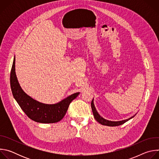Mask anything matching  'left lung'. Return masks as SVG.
<instances>
[{
	"label": "left lung",
	"instance_id": "1",
	"mask_svg": "<svg viewBox=\"0 0 159 159\" xmlns=\"http://www.w3.org/2000/svg\"><path fill=\"white\" fill-rule=\"evenodd\" d=\"M91 107H92V111H93V112L94 117L96 119V120L98 123H99L100 124H101L102 125H105V126H120L121 125H123L125 123H126V121L131 120V118H134V116L136 115H137V114H135L133 116H131L129 118H128L126 120H121V121H109V120H106V119L103 118L102 116H100V115L98 112V111H97V110L95 107V106H94V99L91 101Z\"/></svg>",
	"mask_w": 159,
	"mask_h": 159
}]
</instances>
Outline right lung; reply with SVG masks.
Segmentation results:
<instances>
[{
	"mask_svg": "<svg viewBox=\"0 0 159 159\" xmlns=\"http://www.w3.org/2000/svg\"><path fill=\"white\" fill-rule=\"evenodd\" d=\"M15 57L10 75L13 96L22 110L32 120L41 123H54L60 121L65 115L70 102L80 93H75L61 101L52 104L40 102L28 96L20 86L16 74Z\"/></svg>",
	"mask_w": 159,
	"mask_h": 159,
	"instance_id": "obj_1",
	"label": "right lung"
}]
</instances>
